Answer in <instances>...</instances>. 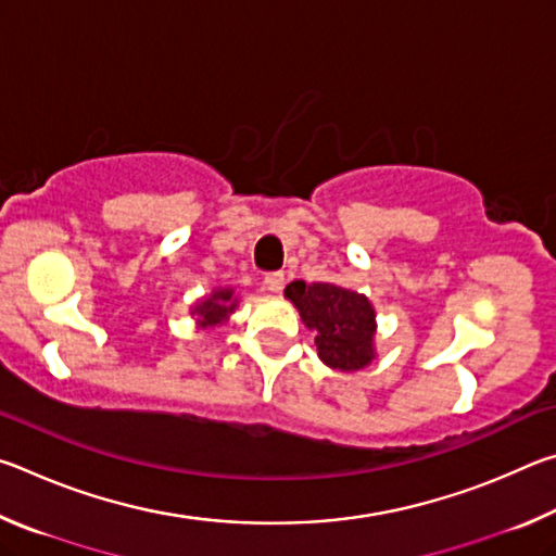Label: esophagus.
<instances>
[{
	"instance_id": "esophagus-1",
	"label": "esophagus",
	"mask_w": 556,
	"mask_h": 556,
	"mask_svg": "<svg viewBox=\"0 0 556 556\" xmlns=\"http://www.w3.org/2000/svg\"><path fill=\"white\" fill-rule=\"evenodd\" d=\"M262 285H265L269 294H279V291L285 289V275H281V271H271V275H267Z\"/></svg>"
}]
</instances>
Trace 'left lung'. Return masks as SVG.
<instances>
[{"label": "left lung", "instance_id": "left-lung-1", "mask_svg": "<svg viewBox=\"0 0 556 556\" xmlns=\"http://www.w3.org/2000/svg\"><path fill=\"white\" fill-rule=\"evenodd\" d=\"M285 294L294 301L301 321L316 331V351L328 368L361 370L372 361L375 312L363 294L301 279L291 281Z\"/></svg>", "mask_w": 556, "mask_h": 556}]
</instances>
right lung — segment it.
Listing matches in <instances>:
<instances>
[{"label": "right lung", "mask_w": 556, "mask_h": 556, "mask_svg": "<svg viewBox=\"0 0 556 556\" xmlns=\"http://www.w3.org/2000/svg\"><path fill=\"white\" fill-rule=\"evenodd\" d=\"M235 308V299H232V289H218L213 296H208L205 301H201L195 306V314L201 316V321L205 326H215L220 324L225 316H228Z\"/></svg>", "instance_id": "1"}]
</instances>
